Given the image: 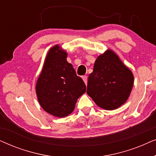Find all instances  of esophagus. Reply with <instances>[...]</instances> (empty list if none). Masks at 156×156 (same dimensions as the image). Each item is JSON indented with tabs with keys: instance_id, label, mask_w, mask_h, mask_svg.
<instances>
[{
	"instance_id": "1",
	"label": "esophagus",
	"mask_w": 156,
	"mask_h": 156,
	"mask_svg": "<svg viewBox=\"0 0 156 156\" xmlns=\"http://www.w3.org/2000/svg\"><path fill=\"white\" fill-rule=\"evenodd\" d=\"M82 80H84V83L85 84H87V76L85 75V76H82Z\"/></svg>"
}]
</instances>
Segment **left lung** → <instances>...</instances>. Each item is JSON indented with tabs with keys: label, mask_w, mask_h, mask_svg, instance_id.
I'll use <instances>...</instances> for the list:
<instances>
[{
	"label": "left lung",
	"mask_w": 156,
	"mask_h": 156,
	"mask_svg": "<svg viewBox=\"0 0 156 156\" xmlns=\"http://www.w3.org/2000/svg\"><path fill=\"white\" fill-rule=\"evenodd\" d=\"M133 82L132 72L108 49L96 59L88 78L87 93L99 107L116 109L129 99Z\"/></svg>",
	"instance_id": "1"
}]
</instances>
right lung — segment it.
Wrapping results in <instances>:
<instances>
[{
  "label": "right lung",
  "mask_w": 156,
  "mask_h": 156,
  "mask_svg": "<svg viewBox=\"0 0 156 156\" xmlns=\"http://www.w3.org/2000/svg\"><path fill=\"white\" fill-rule=\"evenodd\" d=\"M67 53L59 44L46 55L35 90L41 107L52 116L62 118L72 113L86 85L67 61Z\"/></svg>",
  "instance_id": "1"
}]
</instances>
